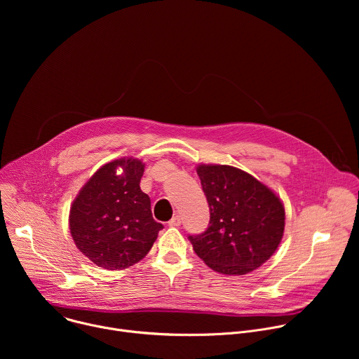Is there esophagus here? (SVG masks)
I'll return each instance as SVG.
<instances>
[{"mask_svg":"<svg viewBox=\"0 0 359 359\" xmlns=\"http://www.w3.org/2000/svg\"><path fill=\"white\" fill-rule=\"evenodd\" d=\"M180 224H182V219H180L179 215L173 216V219L169 222V226H170V227H179Z\"/></svg>","mask_w":359,"mask_h":359,"instance_id":"34e87169","label":"esophagus"}]
</instances>
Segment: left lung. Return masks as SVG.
<instances>
[{
    "instance_id": "8db88e82",
    "label": "left lung",
    "mask_w": 359,
    "mask_h": 359,
    "mask_svg": "<svg viewBox=\"0 0 359 359\" xmlns=\"http://www.w3.org/2000/svg\"><path fill=\"white\" fill-rule=\"evenodd\" d=\"M206 194L208 230L189 236L194 252L210 269L243 276L264 264L284 233L285 212L276 193L251 175L226 165H198Z\"/></svg>"
}]
</instances>
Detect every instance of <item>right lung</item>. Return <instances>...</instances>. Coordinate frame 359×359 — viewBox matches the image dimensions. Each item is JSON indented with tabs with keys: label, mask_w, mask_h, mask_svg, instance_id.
<instances>
[{
	"label": "right lung",
	"mask_w": 359,
	"mask_h": 359,
	"mask_svg": "<svg viewBox=\"0 0 359 359\" xmlns=\"http://www.w3.org/2000/svg\"><path fill=\"white\" fill-rule=\"evenodd\" d=\"M143 172L144 165L137 159L109 162L88 180L72 203V238L79 251L102 269L123 270L136 264L163 229L153 220L150 198L140 190Z\"/></svg>",
	"instance_id": "1"
}]
</instances>
